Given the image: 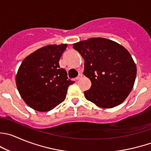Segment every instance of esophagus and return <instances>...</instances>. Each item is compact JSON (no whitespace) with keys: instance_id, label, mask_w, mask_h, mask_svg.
Masks as SVG:
<instances>
[{"instance_id":"esophagus-1","label":"esophagus","mask_w":151,"mask_h":151,"mask_svg":"<svg viewBox=\"0 0 151 151\" xmlns=\"http://www.w3.org/2000/svg\"><path fill=\"white\" fill-rule=\"evenodd\" d=\"M82 77H83V74H82V73H80V74H79V75L77 76V77H76V80H80V79Z\"/></svg>"}]
</instances>
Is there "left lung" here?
<instances>
[{
	"instance_id": "1",
	"label": "left lung",
	"mask_w": 151,
	"mask_h": 151,
	"mask_svg": "<svg viewBox=\"0 0 151 151\" xmlns=\"http://www.w3.org/2000/svg\"><path fill=\"white\" fill-rule=\"evenodd\" d=\"M85 60L83 74L91 82L85 97L103 108L120 105L134 87L137 66L128 51L103 37H93L73 44Z\"/></svg>"
}]
</instances>
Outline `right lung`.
Segmentation results:
<instances>
[{
	"mask_svg": "<svg viewBox=\"0 0 151 151\" xmlns=\"http://www.w3.org/2000/svg\"><path fill=\"white\" fill-rule=\"evenodd\" d=\"M67 44L48 45L26 57L15 77L20 95L30 108L40 112L49 111L63 102L68 80L59 60Z\"/></svg>",
	"mask_w": 151,
	"mask_h": 151,
	"instance_id": "add662e5",
	"label": "right lung"
}]
</instances>
